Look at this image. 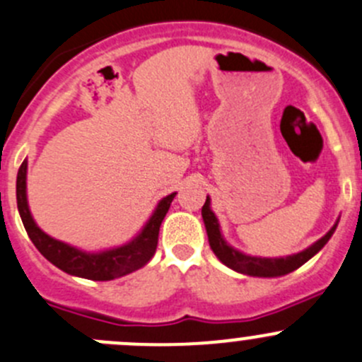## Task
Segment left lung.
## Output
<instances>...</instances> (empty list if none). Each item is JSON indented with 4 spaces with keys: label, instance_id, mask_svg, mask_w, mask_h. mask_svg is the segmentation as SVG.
<instances>
[{
    "label": "left lung",
    "instance_id": "obj_1",
    "mask_svg": "<svg viewBox=\"0 0 362 362\" xmlns=\"http://www.w3.org/2000/svg\"><path fill=\"white\" fill-rule=\"evenodd\" d=\"M202 216L203 221H205L209 244L210 247H212V251L216 252L217 258H219L224 265L237 270L240 274L258 276V278H276V276H285L293 272V270H297L300 265H304L308 259L313 258V256L327 244V240L331 238V235L334 233L336 230L334 224V226L329 230V233H325L320 240H317L311 247L304 249V251L297 252V255L293 256H286V258H256V256H249L237 251V249H233L231 245H228L226 242H224V238L221 237L217 217L214 216V212L210 210L209 198H206L205 205L202 206Z\"/></svg>",
    "mask_w": 362,
    "mask_h": 362
}]
</instances>
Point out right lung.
Masks as SVG:
<instances>
[{"instance_id":"right-lung-1","label":"right lung","mask_w":362,"mask_h":362,"mask_svg":"<svg viewBox=\"0 0 362 362\" xmlns=\"http://www.w3.org/2000/svg\"><path fill=\"white\" fill-rule=\"evenodd\" d=\"M26 168L28 163L24 160L19 168V173H17V209H19L21 219H23L24 228H26L28 237L31 238L35 247L52 265L62 269L66 274L77 276V278L93 279V281H110V279L134 272V270L141 269L143 265L150 262V258H152L157 249L160 223H163L164 216L170 210V205L177 192L160 199L153 216L150 217V221L145 224L143 231L134 240L122 245V247L90 255V252H83L79 249L72 247V245L63 244V242L49 237L35 224L26 199Z\"/></svg>"}]
</instances>
